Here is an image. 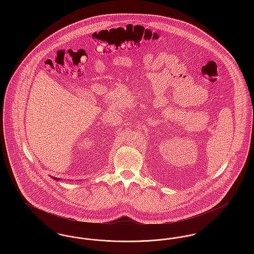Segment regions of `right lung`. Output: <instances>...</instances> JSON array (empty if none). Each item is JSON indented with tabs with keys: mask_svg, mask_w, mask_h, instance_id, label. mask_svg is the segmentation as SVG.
Instances as JSON below:
<instances>
[{
	"mask_svg": "<svg viewBox=\"0 0 254 254\" xmlns=\"http://www.w3.org/2000/svg\"><path fill=\"white\" fill-rule=\"evenodd\" d=\"M53 179H54V180H57V181L60 180V178H56V177H53ZM61 181H62V180H61Z\"/></svg>",
	"mask_w": 254,
	"mask_h": 254,
	"instance_id": "1",
	"label": "right lung"
}]
</instances>
